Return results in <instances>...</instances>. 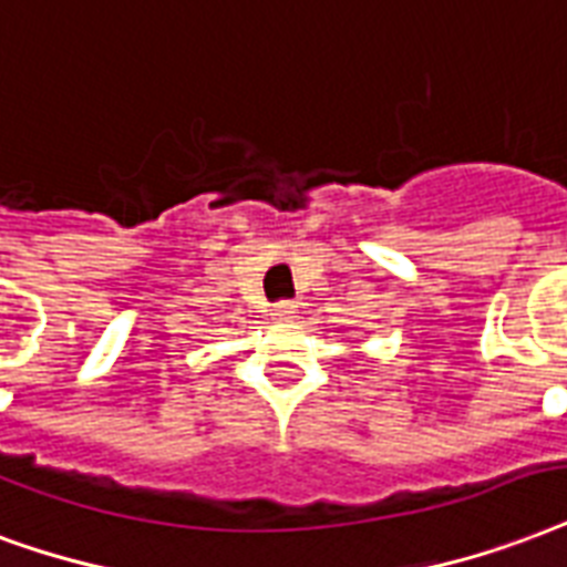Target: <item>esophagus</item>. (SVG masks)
Wrapping results in <instances>:
<instances>
[{
	"mask_svg": "<svg viewBox=\"0 0 567 567\" xmlns=\"http://www.w3.org/2000/svg\"><path fill=\"white\" fill-rule=\"evenodd\" d=\"M297 315H300V306H297V302H276L274 306L276 321H293Z\"/></svg>",
	"mask_w": 567,
	"mask_h": 567,
	"instance_id": "34e87169",
	"label": "esophagus"
}]
</instances>
